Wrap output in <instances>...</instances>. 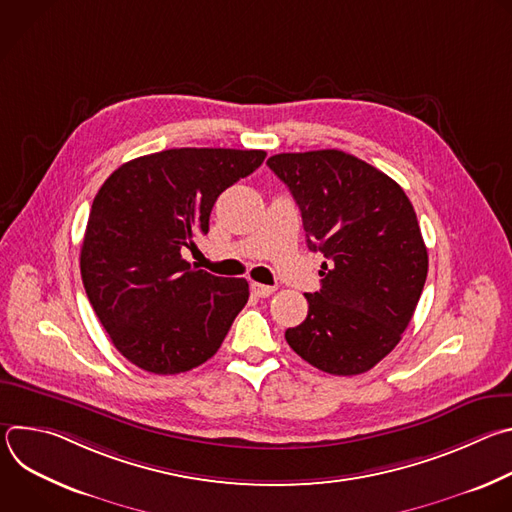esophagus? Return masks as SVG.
<instances>
[{"instance_id":"obj_1","label":"esophagus","mask_w":512,"mask_h":512,"mask_svg":"<svg viewBox=\"0 0 512 512\" xmlns=\"http://www.w3.org/2000/svg\"><path fill=\"white\" fill-rule=\"evenodd\" d=\"M251 291L253 294L257 296V298H269L273 291H275V287H271V285H263V283H253L251 285Z\"/></svg>"}]
</instances>
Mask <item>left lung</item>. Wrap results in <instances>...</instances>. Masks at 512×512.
Instances as JSON below:
<instances>
[{
	"label": "left lung",
	"instance_id": "obj_1",
	"mask_svg": "<svg viewBox=\"0 0 512 512\" xmlns=\"http://www.w3.org/2000/svg\"><path fill=\"white\" fill-rule=\"evenodd\" d=\"M267 166L300 206L310 251L324 253L306 320L285 330L312 367L371 371L401 340L427 277V249L403 188L350 154H277Z\"/></svg>",
	"mask_w": 512,
	"mask_h": 512
}]
</instances>
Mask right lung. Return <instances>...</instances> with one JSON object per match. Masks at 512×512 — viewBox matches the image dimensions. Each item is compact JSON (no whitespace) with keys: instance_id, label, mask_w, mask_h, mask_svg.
I'll return each instance as SVG.
<instances>
[{"instance_id":"obj_1","label":"right lung","mask_w":512,"mask_h":512,"mask_svg":"<svg viewBox=\"0 0 512 512\" xmlns=\"http://www.w3.org/2000/svg\"><path fill=\"white\" fill-rule=\"evenodd\" d=\"M263 150L176 148L117 168L97 192L81 247L89 302L113 346L154 375L186 373L221 348L249 300L243 277L192 267L182 251Z\"/></svg>"}]
</instances>
